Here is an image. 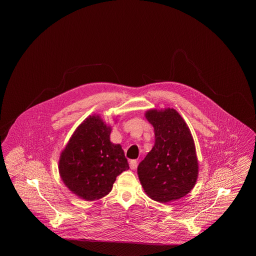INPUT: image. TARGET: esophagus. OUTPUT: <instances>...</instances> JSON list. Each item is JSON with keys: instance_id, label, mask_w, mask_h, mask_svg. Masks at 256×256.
I'll list each match as a JSON object with an SVG mask.
<instances>
[{"instance_id": "34e87169", "label": "esophagus", "mask_w": 256, "mask_h": 256, "mask_svg": "<svg viewBox=\"0 0 256 256\" xmlns=\"http://www.w3.org/2000/svg\"><path fill=\"white\" fill-rule=\"evenodd\" d=\"M130 169L134 170V169L137 167V160H135V159L130 160Z\"/></svg>"}]
</instances>
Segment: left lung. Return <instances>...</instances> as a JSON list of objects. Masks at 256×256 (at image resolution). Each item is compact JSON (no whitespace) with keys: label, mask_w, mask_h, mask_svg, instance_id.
I'll return each mask as SVG.
<instances>
[{"label":"left lung","mask_w":256,"mask_h":256,"mask_svg":"<svg viewBox=\"0 0 256 256\" xmlns=\"http://www.w3.org/2000/svg\"><path fill=\"white\" fill-rule=\"evenodd\" d=\"M145 116L154 128L156 142L138 165L140 182L154 200L165 204L178 200L194 188L198 176L191 132L174 108L148 110Z\"/></svg>","instance_id":"1"}]
</instances>
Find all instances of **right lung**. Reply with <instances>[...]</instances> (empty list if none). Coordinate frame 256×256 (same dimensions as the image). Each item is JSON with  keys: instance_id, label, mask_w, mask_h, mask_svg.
I'll list each match as a JSON object with an SVG mask.
<instances>
[{"instance_id": "1", "label": "right lung", "mask_w": 256, "mask_h": 256, "mask_svg": "<svg viewBox=\"0 0 256 256\" xmlns=\"http://www.w3.org/2000/svg\"><path fill=\"white\" fill-rule=\"evenodd\" d=\"M111 128L98 115L86 118L62 150L61 180L74 195L96 200L108 195L116 178L128 170L120 144L110 142Z\"/></svg>"}]
</instances>
